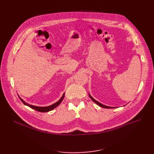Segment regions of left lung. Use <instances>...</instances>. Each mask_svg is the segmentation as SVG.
I'll use <instances>...</instances> for the list:
<instances>
[{"mask_svg": "<svg viewBox=\"0 0 154 154\" xmlns=\"http://www.w3.org/2000/svg\"><path fill=\"white\" fill-rule=\"evenodd\" d=\"M88 95H89L90 98L92 100V101H93V102H94L95 103L97 104L99 106H100V107H103V108H105V109H114V108H116V107H109V106H105V105H103V104H102V103H100L99 102H98V101H97L96 100H95V99L92 97L90 95V94H88Z\"/></svg>", "mask_w": 154, "mask_h": 154, "instance_id": "obj_1", "label": "left lung"}]
</instances>
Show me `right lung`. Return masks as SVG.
<instances>
[{
    "label": "right lung",
    "instance_id": "add662e5",
    "mask_svg": "<svg viewBox=\"0 0 154 154\" xmlns=\"http://www.w3.org/2000/svg\"><path fill=\"white\" fill-rule=\"evenodd\" d=\"M64 95H65V93H63V95L62 96V97L57 102L53 103L52 105H51V106H47V107L35 106H33V105H30V104H29L28 103L26 102L22 99H21L20 97H19V98L21 100V101L24 103V105H26V106H28V107H30L32 109H34L35 110L40 112H49V111L54 109L55 107H57L62 102V101L63 100V99L64 98Z\"/></svg>",
    "mask_w": 154,
    "mask_h": 154
}]
</instances>
